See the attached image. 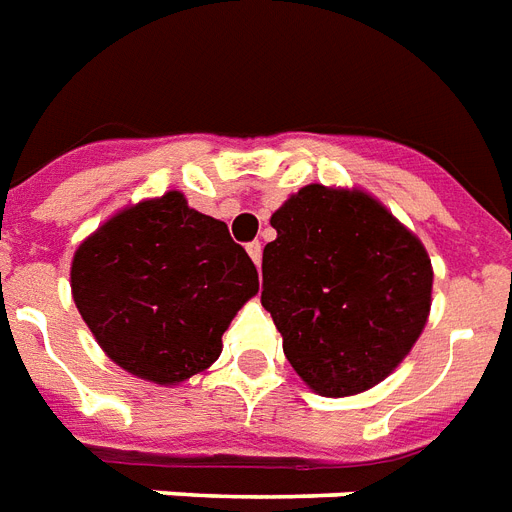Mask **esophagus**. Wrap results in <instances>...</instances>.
I'll use <instances>...</instances> for the list:
<instances>
[{"label":"esophagus","mask_w":512,"mask_h":512,"mask_svg":"<svg viewBox=\"0 0 512 512\" xmlns=\"http://www.w3.org/2000/svg\"><path fill=\"white\" fill-rule=\"evenodd\" d=\"M247 252H249V257L255 260V265L263 263V244H260V241H252V244H247Z\"/></svg>","instance_id":"obj_1"}]
</instances>
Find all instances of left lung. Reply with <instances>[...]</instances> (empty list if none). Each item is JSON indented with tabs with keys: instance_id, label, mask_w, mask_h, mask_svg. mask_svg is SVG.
<instances>
[{
	"instance_id": "left-lung-1",
	"label": "left lung",
	"mask_w": 512,
	"mask_h": 512,
	"mask_svg": "<svg viewBox=\"0 0 512 512\" xmlns=\"http://www.w3.org/2000/svg\"><path fill=\"white\" fill-rule=\"evenodd\" d=\"M271 225L260 300L295 373L325 397L384 381L427 325L424 244L373 195L343 187H300Z\"/></svg>"
}]
</instances>
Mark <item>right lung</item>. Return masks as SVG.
I'll use <instances>...</instances> for the list:
<instances>
[{
    "label": "right lung",
    "instance_id": "obj_1",
    "mask_svg": "<svg viewBox=\"0 0 512 512\" xmlns=\"http://www.w3.org/2000/svg\"><path fill=\"white\" fill-rule=\"evenodd\" d=\"M257 290L228 225L177 190L115 214L72 260V298L93 338L115 365L161 386L204 373Z\"/></svg>",
    "mask_w": 512,
    "mask_h": 512
}]
</instances>
